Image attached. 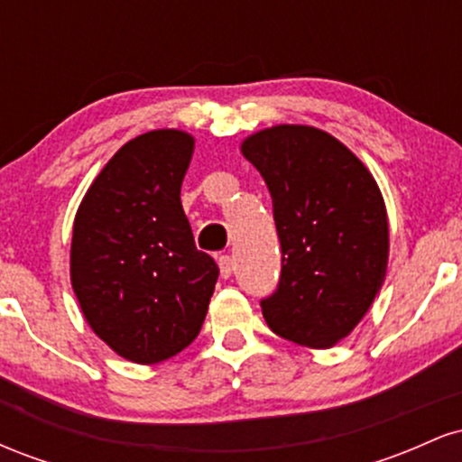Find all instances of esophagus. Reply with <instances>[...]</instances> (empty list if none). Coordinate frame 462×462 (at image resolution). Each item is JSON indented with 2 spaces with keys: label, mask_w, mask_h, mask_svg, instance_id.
<instances>
[{
  "label": "esophagus",
  "mask_w": 462,
  "mask_h": 462,
  "mask_svg": "<svg viewBox=\"0 0 462 462\" xmlns=\"http://www.w3.org/2000/svg\"><path fill=\"white\" fill-rule=\"evenodd\" d=\"M219 272H221V278H230L232 275V256H219Z\"/></svg>",
  "instance_id": "34e87169"
}]
</instances>
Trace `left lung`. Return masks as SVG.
Masks as SVG:
<instances>
[{
    "mask_svg": "<svg viewBox=\"0 0 462 462\" xmlns=\"http://www.w3.org/2000/svg\"><path fill=\"white\" fill-rule=\"evenodd\" d=\"M273 201L282 249L278 289L261 300L267 326L306 347L356 328L383 286L389 224L378 184L328 132L275 125L241 145Z\"/></svg>",
    "mask_w": 462,
    "mask_h": 462,
    "instance_id": "1",
    "label": "left lung"
}]
</instances>
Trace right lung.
<instances>
[{
    "label": "right lung",
    "instance_id": "obj_1",
    "mask_svg": "<svg viewBox=\"0 0 462 462\" xmlns=\"http://www.w3.org/2000/svg\"><path fill=\"white\" fill-rule=\"evenodd\" d=\"M193 136L153 130L110 158L79 204L71 284L93 332L153 365L195 341L219 267L195 247L180 201Z\"/></svg>",
    "mask_w": 462,
    "mask_h": 462
}]
</instances>
